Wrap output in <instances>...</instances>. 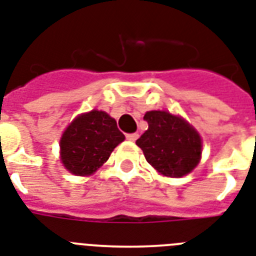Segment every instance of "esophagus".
<instances>
[{"label": "esophagus", "instance_id": "obj_1", "mask_svg": "<svg viewBox=\"0 0 256 256\" xmlns=\"http://www.w3.org/2000/svg\"><path fill=\"white\" fill-rule=\"evenodd\" d=\"M126 140L128 141H136L138 138V134L137 133H130V134H126Z\"/></svg>", "mask_w": 256, "mask_h": 256}]
</instances>
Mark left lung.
<instances>
[{
	"label": "left lung",
	"mask_w": 256,
	"mask_h": 256,
	"mask_svg": "<svg viewBox=\"0 0 256 256\" xmlns=\"http://www.w3.org/2000/svg\"><path fill=\"white\" fill-rule=\"evenodd\" d=\"M144 120L149 128L136 144L160 174L180 178L199 164L202 137L188 122L168 111H148Z\"/></svg>",
	"instance_id": "8db88e82"
}]
</instances>
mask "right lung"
<instances>
[{"mask_svg": "<svg viewBox=\"0 0 256 256\" xmlns=\"http://www.w3.org/2000/svg\"><path fill=\"white\" fill-rule=\"evenodd\" d=\"M124 134L116 120L104 111L92 110L78 115L60 140V158L69 172L80 176L94 174L112 153Z\"/></svg>", "mask_w": 256, "mask_h": 256, "instance_id": "obj_1", "label": "right lung"}]
</instances>
